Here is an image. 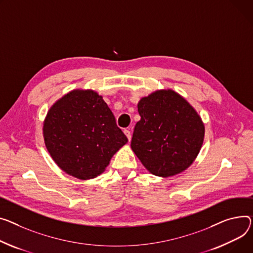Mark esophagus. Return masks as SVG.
<instances>
[{
  "label": "esophagus",
  "mask_w": 253,
  "mask_h": 253,
  "mask_svg": "<svg viewBox=\"0 0 253 253\" xmlns=\"http://www.w3.org/2000/svg\"><path fill=\"white\" fill-rule=\"evenodd\" d=\"M124 133H125V135L127 136V138H128V140L130 141L131 140V137H132V135H131V132L129 131V130H127V129H125L124 130Z\"/></svg>",
  "instance_id": "1"
}]
</instances>
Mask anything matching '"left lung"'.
<instances>
[{"mask_svg":"<svg viewBox=\"0 0 253 253\" xmlns=\"http://www.w3.org/2000/svg\"><path fill=\"white\" fill-rule=\"evenodd\" d=\"M140 120L131 148L145 169L168 178L193 164L205 139V124L196 110L175 90L159 89L140 98Z\"/></svg>","mask_w":253,"mask_h":253,"instance_id":"obj_1","label":"left lung"}]
</instances>
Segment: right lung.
I'll return each instance as SVG.
<instances>
[{
  "instance_id": "obj_1",
  "label": "right lung",
  "mask_w": 253,
  "mask_h": 253,
  "mask_svg": "<svg viewBox=\"0 0 253 253\" xmlns=\"http://www.w3.org/2000/svg\"><path fill=\"white\" fill-rule=\"evenodd\" d=\"M42 136L60 169L79 180L104 173L113 156L128 142L103 96L80 88L66 93L49 108Z\"/></svg>"
}]
</instances>
